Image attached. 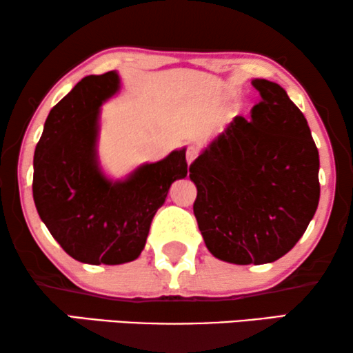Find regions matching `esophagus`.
I'll list each match as a JSON object with an SVG mask.
<instances>
[{
    "instance_id": "34e87169",
    "label": "esophagus",
    "mask_w": 353,
    "mask_h": 353,
    "mask_svg": "<svg viewBox=\"0 0 353 353\" xmlns=\"http://www.w3.org/2000/svg\"><path fill=\"white\" fill-rule=\"evenodd\" d=\"M197 156H199V148H197V146H190V148H188L186 161H188V163H190V165L196 161Z\"/></svg>"
}]
</instances>
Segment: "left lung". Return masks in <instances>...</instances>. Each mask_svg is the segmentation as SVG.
<instances>
[{"label": "left lung", "instance_id": "obj_1", "mask_svg": "<svg viewBox=\"0 0 353 353\" xmlns=\"http://www.w3.org/2000/svg\"><path fill=\"white\" fill-rule=\"evenodd\" d=\"M190 165L192 205L207 249L236 265L281 259L305 233L320 201V157L301 109L273 81Z\"/></svg>", "mask_w": 353, "mask_h": 353}]
</instances>
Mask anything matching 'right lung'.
I'll list each match as a JSON object with an SVG mask.
<instances>
[{
	"mask_svg": "<svg viewBox=\"0 0 353 353\" xmlns=\"http://www.w3.org/2000/svg\"><path fill=\"white\" fill-rule=\"evenodd\" d=\"M120 88L117 72L88 75L48 115L33 156L38 215L72 259L120 265L138 259L172 183L188 173L186 149L112 181L96 152L99 108Z\"/></svg>",
	"mask_w": 353,
	"mask_h": 353,
	"instance_id": "obj_1",
	"label": "right lung"
}]
</instances>
